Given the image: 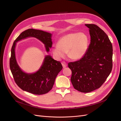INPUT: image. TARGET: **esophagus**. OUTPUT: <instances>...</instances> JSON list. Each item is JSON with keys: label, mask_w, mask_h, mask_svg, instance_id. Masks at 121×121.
Listing matches in <instances>:
<instances>
[{"label": "esophagus", "mask_w": 121, "mask_h": 121, "mask_svg": "<svg viewBox=\"0 0 121 121\" xmlns=\"http://www.w3.org/2000/svg\"><path fill=\"white\" fill-rule=\"evenodd\" d=\"M61 64H62V66H63V68H65L66 67H67V63H66V62H62L61 63Z\"/></svg>", "instance_id": "esophagus-1"}]
</instances>
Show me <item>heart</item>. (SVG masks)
I'll list each match as a JSON object with an SVG mask.
<instances>
[{"mask_svg": "<svg viewBox=\"0 0 121 121\" xmlns=\"http://www.w3.org/2000/svg\"><path fill=\"white\" fill-rule=\"evenodd\" d=\"M57 47L52 52L58 58H62L67 53L69 58L79 60L83 57L88 47V38L84 33L68 34L61 38L57 43Z\"/></svg>", "mask_w": 121, "mask_h": 121, "instance_id": "heart-1", "label": "heart"}]
</instances>
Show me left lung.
I'll use <instances>...</instances> for the list:
<instances>
[{
	"label": "left lung",
	"mask_w": 121,
	"mask_h": 121,
	"mask_svg": "<svg viewBox=\"0 0 121 121\" xmlns=\"http://www.w3.org/2000/svg\"><path fill=\"white\" fill-rule=\"evenodd\" d=\"M89 30L91 42L79 60L68 63L72 83L75 89L89 93L99 88L112 69L113 48L108 37L97 25L85 24Z\"/></svg>",
	"instance_id": "obj_1"
}]
</instances>
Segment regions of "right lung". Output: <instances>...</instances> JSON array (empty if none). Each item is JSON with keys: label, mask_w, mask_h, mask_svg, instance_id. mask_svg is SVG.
Masks as SVG:
<instances>
[{"label": "right lung", "mask_w": 121, "mask_h": 121, "mask_svg": "<svg viewBox=\"0 0 121 121\" xmlns=\"http://www.w3.org/2000/svg\"><path fill=\"white\" fill-rule=\"evenodd\" d=\"M29 37H34L42 42L46 52H48L52 47V34L40 30L28 29L18 36L14 41L11 49L10 67L17 86L23 91L35 95H43L48 93L54 85L55 78L63 67L59 61L52 58V56L46 55L42 65L37 71L27 73L19 66L16 59L15 48L17 43Z\"/></svg>", "instance_id": "right-lung-1"}]
</instances>
